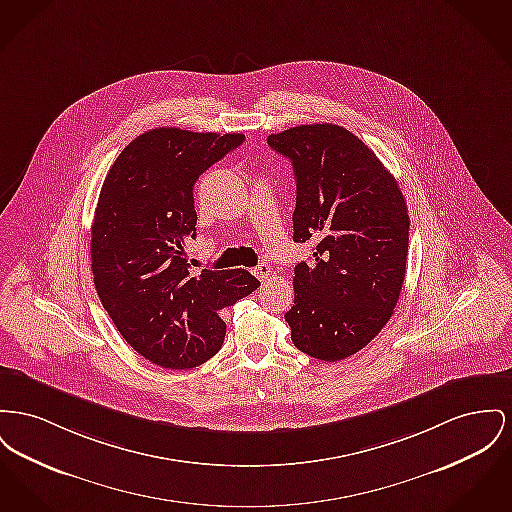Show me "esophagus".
Masks as SVG:
<instances>
[{
  "instance_id": "esophagus-1",
  "label": "esophagus",
  "mask_w": 512,
  "mask_h": 512,
  "mask_svg": "<svg viewBox=\"0 0 512 512\" xmlns=\"http://www.w3.org/2000/svg\"><path fill=\"white\" fill-rule=\"evenodd\" d=\"M255 274H257V278H259L261 282H269V278L272 276V269L267 263H261V265L255 269Z\"/></svg>"
}]
</instances>
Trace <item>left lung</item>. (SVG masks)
I'll use <instances>...</instances> for the list:
<instances>
[{"label":"left lung","instance_id":"left-lung-1","mask_svg":"<svg viewBox=\"0 0 512 512\" xmlns=\"http://www.w3.org/2000/svg\"><path fill=\"white\" fill-rule=\"evenodd\" d=\"M296 176L294 241H315L294 269L292 342L323 361L350 358L391 319L400 296L410 218L391 172L361 139L334 123L269 135Z\"/></svg>","mask_w":512,"mask_h":512}]
</instances>
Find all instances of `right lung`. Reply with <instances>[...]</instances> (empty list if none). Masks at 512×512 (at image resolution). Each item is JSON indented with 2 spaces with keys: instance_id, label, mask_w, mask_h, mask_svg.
Here are the masks:
<instances>
[{
  "instance_id": "right-lung-1",
  "label": "right lung",
  "mask_w": 512,
  "mask_h": 512,
  "mask_svg": "<svg viewBox=\"0 0 512 512\" xmlns=\"http://www.w3.org/2000/svg\"><path fill=\"white\" fill-rule=\"evenodd\" d=\"M243 141L241 133L156 127L121 151L102 185L91 232L94 286L125 342L160 367L211 360L226 334L218 311L261 286L243 269L191 274L185 259L197 236L193 185Z\"/></svg>"
}]
</instances>
